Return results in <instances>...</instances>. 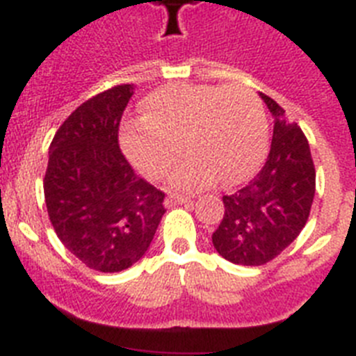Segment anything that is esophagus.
I'll use <instances>...</instances> for the list:
<instances>
[{
  "instance_id": "esophagus-1",
  "label": "esophagus",
  "mask_w": 356,
  "mask_h": 356,
  "mask_svg": "<svg viewBox=\"0 0 356 356\" xmlns=\"http://www.w3.org/2000/svg\"><path fill=\"white\" fill-rule=\"evenodd\" d=\"M185 203H193L191 197H185V196H169L165 200V207H176V205H185Z\"/></svg>"
}]
</instances>
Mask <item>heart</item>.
<instances>
[{
	"label": "heart",
	"mask_w": 356,
	"mask_h": 356,
	"mask_svg": "<svg viewBox=\"0 0 356 356\" xmlns=\"http://www.w3.org/2000/svg\"><path fill=\"white\" fill-rule=\"evenodd\" d=\"M196 193L219 178L237 185L260 165L267 149V118L260 97L244 85L171 83L144 99V118L124 122L121 146L140 175Z\"/></svg>",
	"instance_id": "b5f03b06"
}]
</instances>
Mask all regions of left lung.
Wrapping results in <instances>:
<instances>
[{
	"label": "left lung",
	"instance_id": "obj_1",
	"mask_svg": "<svg viewBox=\"0 0 356 356\" xmlns=\"http://www.w3.org/2000/svg\"><path fill=\"white\" fill-rule=\"evenodd\" d=\"M275 118L271 151L253 180L222 196L225 216L213 232L217 253L238 266H264L301 234L316 194V169L310 146L285 110L260 94Z\"/></svg>",
	"mask_w": 356,
	"mask_h": 356
}]
</instances>
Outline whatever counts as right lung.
I'll return each mask as SVG.
<instances>
[{"instance_id": "1", "label": "right lung", "mask_w": 356, "mask_h": 356, "mask_svg": "<svg viewBox=\"0 0 356 356\" xmlns=\"http://www.w3.org/2000/svg\"><path fill=\"white\" fill-rule=\"evenodd\" d=\"M134 90L118 85L81 103L49 146V221L62 244L99 273L143 259L165 213V194L135 175L119 149V122Z\"/></svg>"}]
</instances>
